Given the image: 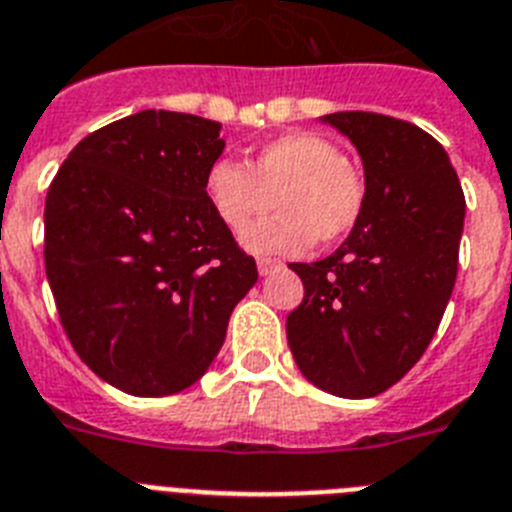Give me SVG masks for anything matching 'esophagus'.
<instances>
[{
    "instance_id": "esophagus-1",
    "label": "esophagus",
    "mask_w": 512,
    "mask_h": 512,
    "mask_svg": "<svg viewBox=\"0 0 512 512\" xmlns=\"http://www.w3.org/2000/svg\"><path fill=\"white\" fill-rule=\"evenodd\" d=\"M275 268H281V262L278 260H270V257H260V260H257V273L260 275H270Z\"/></svg>"
}]
</instances>
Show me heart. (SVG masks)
<instances>
[{"label":"heart","instance_id":"1","mask_svg":"<svg viewBox=\"0 0 512 512\" xmlns=\"http://www.w3.org/2000/svg\"><path fill=\"white\" fill-rule=\"evenodd\" d=\"M206 198L229 231L239 234L257 218L282 208L273 222L242 237L255 255H301L311 244L348 237L366 206L363 177L345 162L340 146L319 133L293 131L262 146L250 170L231 159L208 167Z\"/></svg>","mask_w":512,"mask_h":512}]
</instances>
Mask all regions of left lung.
I'll return each mask as SVG.
<instances>
[{
    "label": "left lung",
    "instance_id": "obj_1",
    "mask_svg": "<svg viewBox=\"0 0 512 512\" xmlns=\"http://www.w3.org/2000/svg\"><path fill=\"white\" fill-rule=\"evenodd\" d=\"M358 149L366 206L330 257L291 262L304 301L286 319L293 361L317 389L376 397L422 358L459 270L464 190L446 149L389 115H322Z\"/></svg>",
    "mask_w": 512,
    "mask_h": 512
}]
</instances>
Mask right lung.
<instances>
[{"label":"right lung","mask_w":512,"mask_h":512,"mask_svg":"<svg viewBox=\"0 0 512 512\" xmlns=\"http://www.w3.org/2000/svg\"><path fill=\"white\" fill-rule=\"evenodd\" d=\"M221 123L141 110L79 141L46 195V275L71 345L133 397H170L216 361L257 283L206 198Z\"/></svg>","instance_id":"add662e5"}]
</instances>
